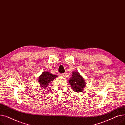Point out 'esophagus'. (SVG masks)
I'll return each instance as SVG.
<instances>
[{
	"label": "esophagus",
	"mask_w": 125,
	"mask_h": 125,
	"mask_svg": "<svg viewBox=\"0 0 125 125\" xmlns=\"http://www.w3.org/2000/svg\"><path fill=\"white\" fill-rule=\"evenodd\" d=\"M66 73H62V74H60V75L62 77H65V76H66Z\"/></svg>",
	"instance_id": "34e87169"
}]
</instances>
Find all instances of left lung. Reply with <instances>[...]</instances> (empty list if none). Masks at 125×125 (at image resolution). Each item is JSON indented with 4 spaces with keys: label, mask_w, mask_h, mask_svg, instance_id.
<instances>
[{
    "label": "left lung",
    "mask_w": 125,
    "mask_h": 125,
    "mask_svg": "<svg viewBox=\"0 0 125 125\" xmlns=\"http://www.w3.org/2000/svg\"><path fill=\"white\" fill-rule=\"evenodd\" d=\"M69 83L73 90L77 92L83 91L86 85L85 80L77 72H73L72 77L69 80Z\"/></svg>",
    "instance_id": "8db88e82"
}]
</instances>
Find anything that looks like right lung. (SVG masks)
Instances as JSON below:
<instances>
[{"mask_svg":"<svg viewBox=\"0 0 125 125\" xmlns=\"http://www.w3.org/2000/svg\"><path fill=\"white\" fill-rule=\"evenodd\" d=\"M56 77H57L56 75L51 74L50 72L45 71L43 72L39 77V82L42 87L45 88L48 85L49 83L53 81Z\"/></svg>","mask_w":125,"mask_h":125,"instance_id":"right-lung-1","label":"right lung"}]
</instances>
